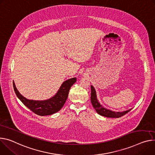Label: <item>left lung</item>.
I'll return each instance as SVG.
<instances>
[{
    "label": "left lung",
    "mask_w": 155,
    "mask_h": 155,
    "mask_svg": "<svg viewBox=\"0 0 155 155\" xmlns=\"http://www.w3.org/2000/svg\"><path fill=\"white\" fill-rule=\"evenodd\" d=\"M91 101L93 107L96 110L97 113L99 114L101 116L106 117H112V118H118L123 116L125 114L129 112L132 109L123 111V112H115L112 111L109 109H107L104 107L101 104L98 102L96 97V93L94 88L91 85Z\"/></svg>",
    "instance_id": "obj_1"
}]
</instances>
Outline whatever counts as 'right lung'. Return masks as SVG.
Segmentation results:
<instances>
[{"label": "right lung", "instance_id": "obj_1", "mask_svg": "<svg viewBox=\"0 0 155 155\" xmlns=\"http://www.w3.org/2000/svg\"><path fill=\"white\" fill-rule=\"evenodd\" d=\"M76 81V78H72L64 81L57 93L50 99L43 101L26 99L17 90L14 81L13 82V85L14 91L19 100L34 113L43 116L53 114L61 109L67 99L70 87L74 85Z\"/></svg>", "mask_w": 155, "mask_h": 155}]
</instances>
